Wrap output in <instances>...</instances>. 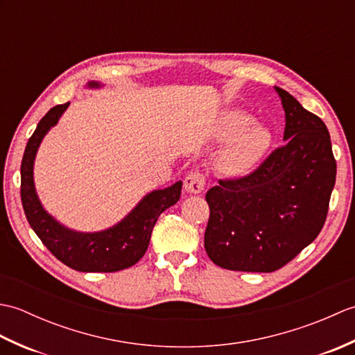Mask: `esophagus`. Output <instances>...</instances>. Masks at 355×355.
I'll return each instance as SVG.
<instances>
[{
  "label": "esophagus",
  "mask_w": 355,
  "mask_h": 355,
  "mask_svg": "<svg viewBox=\"0 0 355 355\" xmlns=\"http://www.w3.org/2000/svg\"><path fill=\"white\" fill-rule=\"evenodd\" d=\"M206 186V175L201 171L191 172L184 180V189L189 193H201Z\"/></svg>",
  "instance_id": "34e87169"
}]
</instances>
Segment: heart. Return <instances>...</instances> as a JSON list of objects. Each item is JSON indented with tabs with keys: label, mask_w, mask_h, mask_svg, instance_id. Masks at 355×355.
<instances>
[{
	"label": "heart",
	"mask_w": 355,
	"mask_h": 355,
	"mask_svg": "<svg viewBox=\"0 0 355 355\" xmlns=\"http://www.w3.org/2000/svg\"><path fill=\"white\" fill-rule=\"evenodd\" d=\"M252 117L241 111H227L221 117L218 135L230 140L223 154V168L229 173H247L256 168L271 145V134L261 125H250Z\"/></svg>",
	"instance_id": "1"
}]
</instances>
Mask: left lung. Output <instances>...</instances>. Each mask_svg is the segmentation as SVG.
I'll use <instances>...</instances> for the list:
<instances>
[{"instance_id":"obj_1","label":"left lung","mask_w":355,"mask_h":355,"mask_svg":"<svg viewBox=\"0 0 355 355\" xmlns=\"http://www.w3.org/2000/svg\"><path fill=\"white\" fill-rule=\"evenodd\" d=\"M275 88L285 110V145L206 193L205 248L221 268L276 271L318 238L327 220L337 172L327 125Z\"/></svg>"}]
</instances>
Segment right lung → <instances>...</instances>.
I'll list each match as a JSON object with an SVG mask.
<instances>
[{
	"instance_id": "right-lung-1",
	"label": "right lung",
	"mask_w": 355,
	"mask_h": 355,
	"mask_svg": "<svg viewBox=\"0 0 355 355\" xmlns=\"http://www.w3.org/2000/svg\"><path fill=\"white\" fill-rule=\"evenodd\" d=\"M88 85L99 87L97 82H89ZM69 105L67 102L53 107L40 120L27 141L21 163V201L27 221L51 254L73 270L112 273L132 267L148 250L158 216L180 200L182 182L148 193L125 220L108 230L79 233L64 227L45 212L37 200L33 184V162L42 137L58 123Z\"/></svg>"
}]
</instances>
